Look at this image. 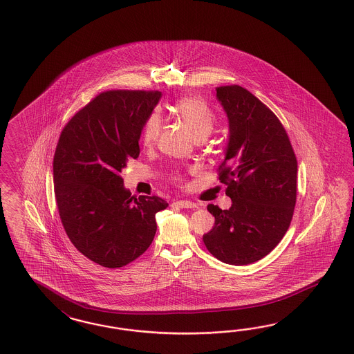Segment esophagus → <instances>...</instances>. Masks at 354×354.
Segmentation results:
<instances>
[{
    "label": "esophagus",
    "mask_w": 354,
    "mask_h": 354,
    "mask_svg": "<svg viewBox=\"0 0 354 354\" xmlns=\"http://www.w3.org/2000/svg\"><path fill=\"white\" fill-rule=\"evenodd\" d=\"M174 206H178V207L180 208L197 207V205H196L194 202H192V201H184V199H180V201H176V202H174Z\"/></svg>",
    "instance_id": "obj_1"
}]
</instances>
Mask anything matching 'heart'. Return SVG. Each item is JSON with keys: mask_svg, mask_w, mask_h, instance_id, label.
<instances>
[{"mask_svg": "<svg viewBox=\"0 0 354 354\" xmlns=\"http://www.w3.org/2000/svg\"><path fill=\"white\" fill-rule=\"evenodd\" d=\"M173 113L189 128L196 139H205L215 125V113L202 98L197 95H185L174 102ZM161 128V119L157 113L147 118L142 130V142L149 146L155 142ZM179 179V176H175Z\"/></svg>", "mask_w": 354, "mask_h": 354, "instance_id": "1", "label": "heart"}]
</instances>
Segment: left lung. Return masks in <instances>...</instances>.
Here are the masks:
<instances>
[{"label":"left lung","instance_id":"left-lung-1","mask_svg":"<svg viewBox=\"0 0 354 354\" xmlns=\"http://www.w3.org/2000/svg\"><path fill=\"white\" fill-rule=\"evenodd\" d=\"M229 119V142L218 180L233 205H208L215 226L203 235L208 252L229 265H250L268 256L293 218L298 164L283 124L241 86L216 88Z\"/></svg>","mask_w":354,"mask_h":354}]
</instances>
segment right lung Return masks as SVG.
I'll return each mask as SVG.
<instances>
[{
    "label": "right lung",
    "instance_id": "right-lung-1",
    "mask_svg": "<svg viewBox=\"0 0 354 354\" xmlns=\"http://www.w3.org/2000/svg\"><path fill=\"white\" fill-rule=\"evenodd\" d=\"M158 91H106L75 113L53 156L55 198L77 250L104 268H122L155 238V215L167 207L157 196H131L121 170L138 158L147 118Z\"/></svg>",
    "mask_w": 354,
    "mask_h": 354
}]
</instances>
